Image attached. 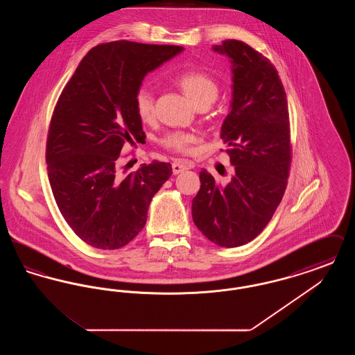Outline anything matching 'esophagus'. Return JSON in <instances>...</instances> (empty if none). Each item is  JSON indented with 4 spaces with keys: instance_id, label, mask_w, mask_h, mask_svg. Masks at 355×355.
Returning <instances> with one entry per match:
<instances>
[{
    "instance_id": "obj_1",
    "label": "esophagus",
    "mask_w": 355,
    "mask_h": 355,
    "mask_svg": "<svg viewBox=\"0 0 355 355\" xmlns=\"http://www.w3.org/2000/svg\"><path fill=\"white\" fill-rule=\"evenodd\" d=\"M193 166H194L193 164H186V162H182V161H174V162L171 164L173 174H180V173L190 169V168H193Z\"/></svg>"
}]
</instances>
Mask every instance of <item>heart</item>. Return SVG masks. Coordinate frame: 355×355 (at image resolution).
Wrapping results in <instances>:
<instances>
[{
	"instance_id": "b5f03b06",
	"label": "heart",
	"mask_w": 355,
	"mask_h": 355,
	"mask_svg": "<svg viewBox=\"0 0 355 355\" xmlns=\"http://www.w3.org/2000/svg\"><path fill=\"white\" fill-rule=\"evenodd\" d=\"M177 84L181 86L187 98L197 107L210 105L216 101L220 87L217 83L205 71L201 70H187L177 77ZM135 112L138 117L144 122H148L154 116V97L152 90L142 85L137 89L135 94ZM197 141V137L182 130H171L164 137H161L159 144L178 153H187L190 145Z\"/></svg>"
}]
</instances>
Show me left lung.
Segmentation results:
<instances>
[{"mask_svg": "<svg viewBox=\"0 0 355 355\" xmlns=\"http://www.w3.org/2000/svg\"><path fill=\"white\" fill-rule=\"evenodd\" d=\"M213 51L233 65L232 110L220 138L234 173L220 185L201 170L191 216L213 243L236 248L266 227L282 201L291 165L290 119L284 85L269 58L238 40H225Z\"/></svg>", "mask_w": 355, "mask_h": 355, "instance_id": "obj_1", "label": "left lung"}]
</instances>
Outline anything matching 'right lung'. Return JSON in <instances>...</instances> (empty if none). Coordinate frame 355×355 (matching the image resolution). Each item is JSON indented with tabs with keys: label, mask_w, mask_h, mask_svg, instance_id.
Returning a JSON list of instances; mask_svg holds the SVG:
<instances>
[{
	"label": "right lung",
	"mask_w": 355,
	"mask_h": 355,
	"mask_svg": "<svg viewBox=\"0 0 355 355\" xmlns=\"http://www.w3.org/2000/svg\"><path fill=\"white\" fill-rule=\"evenodd\" d=\"M184 51L174 45L114 41L86 53L53 110L48 177L55 203L76 236L114 250L145 226L154 194L171 175L168 162L119 175L121 150L138 141L135 94L145 76Z\"/></svg>",
	"instance_id": "add662e5"
}]
</instances>
